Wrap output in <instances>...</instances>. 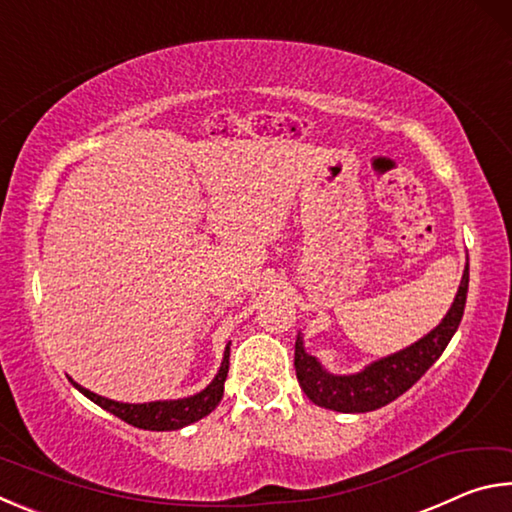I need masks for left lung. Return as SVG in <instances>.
Returning a JSON list of instances; mask_svg holds the SVG:
<instances>
[{
  "instance_id": "obj_1",
  "label": "left lung",
  "mask_w": 512,
  "mask_h": 512,
  "mask_svg": "<svg viewBox=\"0 0 512 512\" xmlns=\"http://www.w3.org/2000/svg\"><path fill=\"white\" fill-rule=\"evenodd\" d=\"M467 284H470V264L465 266L461 287H458L454 305L447 311L443 323L411 348L370 363L366 370L357 372V375H329L311 354L305 352V345L298 336L293 366H296L300 388L314 404L341 413H366L391 404L402 393L409 391L445 352L447 343L452 341L465 311Z\"/></svg>"
}]
</instances>
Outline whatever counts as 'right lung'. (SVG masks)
<instances>
[{
	"label": "right lung",
	"mask_w": 512,
	"mask_h": 512,
	"mask_svg": "<svg viewBox=\"0 0 512 512\" xmlns=\"http://www.w3.org/2000/svg\"><path fill=\"white\" fill-rule=\"evenodd\" d=\"M228 368H230V345L225 348L219 375L214 377V381L205 388V391L196 393L192 397H185V400H171V402L121 404L115 400H106V397L92 393L79 384L74 386L79 388L85 397H90L94 404H99L101 409L110 411L112 415H117V418H121L124 422L133 424V427L151 429V431H173V429H183L187 424L205 418L207 413H212L216 406H219L223 397L225 377H228Z\"/></svg>",
	"instance_id": "add662e5"
}]
</instances>
